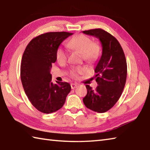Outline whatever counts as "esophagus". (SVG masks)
Wrapping results in <instances>:
<instances>
[{"label":"esophagus","instance_id":"1","mask_svg":"<svg viewBox=\"0 0 150 150\" xmlns=\"http://www.w3.org/2000/svg\"><path fill=\"white\" fill-rule=\"evenodd\" d=\"M77 86H78L77 84H75V83H71V89H75V88H77Z\"/></svg>","mask_w":150,"mask_h":150}]
</instances>
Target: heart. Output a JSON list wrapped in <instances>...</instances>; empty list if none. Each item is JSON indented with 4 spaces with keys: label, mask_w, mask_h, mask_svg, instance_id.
I'll return each mask as SVG.
<instances>
[{
    "label": "heart",
    "mask_w": 150,
    "mask_h": 150,
    "mask_svg": "<svg viewBox=\"0 0 150 150\" xmlns=\"http://www.w3.org/2000/svg\"><path fill=\"white\" fill-rule=\"evenodd\" d=\"M67 46L73 51L81 53L84 61L88 63L98 60L101 54V47L97 42H93L89 37L84 34H79L71 38L67 42ZM67 52L62 47H58L56 51V58L58 62H64L67 58ZM85 71L81 67H73L69 70V75L73 78H77L79 74Z\"/></svg>",
    "instance_id": "b5f03b06"
}]
</instances>
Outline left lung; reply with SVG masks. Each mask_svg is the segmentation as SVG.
<instances>
[{
    "mask_svg": "<svg viewBox=\"0 0 150 150\" xmlns=\"http://www.w3.org/2000/svg\"><path fill=\"white\" fill-rule=\"evenodd\" d=\"M98 38L102 44V55L95 69L98 86L92 90L86 85L87 94L83 102L88 108L99 113L110 110L124 90L127 67L122 47L115 37L101 28L83 31Z\"/></svg>",
    "mask_w": 150,
    "mask_h": 150,
    "instance_id": "8db88e82",
    "label": "left lung"
}]
</instances>
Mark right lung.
Segmentation results:
<instances>
[{"instance_id": "right-lung-1", "label": "right lung", "mask_w": 150, "mask_h": 150, "mask_svg": "<svg viewBox=\"0 0 150 150\" xmlns=\"http://www.w3.org/2000/svg\"><path fill=\"white\" fill-rule=\"evenodd\" d=\"M73 33L51 32L33 38L26 46L21 65V79L32 105L40 112L50 114L62 107L71 86L66 82H52L51 69L57 60L56 51Z\"/></svg>"}]
</instances>
